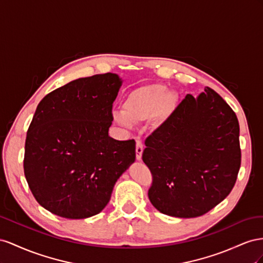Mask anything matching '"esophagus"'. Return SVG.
I'll list each match as a JSON object with an SVG mask.
<instances>
[{
    "mask_svg": "<svg viewBox=\"0 0 263 263\" xmlns=\"http://www.w3.org/2000/svg\"><path fill=\"white\" fill-rule=\"evenodd\" d=\"M143 142L140 139H137V146H136V153H137V160H141L142 159V153H143Z\"/></svg>",
    "mask_w": 263,
    "mask_h": 263,
    "instance_id": "34e87169",
    "label": "esophagus"
}]
</instances>
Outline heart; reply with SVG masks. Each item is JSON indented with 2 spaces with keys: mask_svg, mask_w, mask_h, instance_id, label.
<instances>
[{
  "mask_svg": "<svg viewBox=\"0 0 263 263\" xmlns=\"http://www.w3.org/2000/svg\"><path fill=\"white\" fill-rule=\"evenodd\" d=\"M177 102L176 92L167 90L163 84L141 86L125 96L122 111H116L114 119L117 123L124 126L144 122L146 120H151L155 126H159L174 114Z\"/></svg>",
  "mask_w": 263,
  "mask_h": 263,
  "instance_id": "obj_1",
  "label": "heart"
}]
</instances>
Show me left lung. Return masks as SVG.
<instances>
[{"mask_svg":"<svg viewBox=\"0 0 263 263\" xmlns=\"http://www.w3.org/2000/svg\"><path fill=\"white\" fill-rule=\"evenodd\" d=\"M142 160L152 174L148 198L162 214L193 218L226 198L241 164L239 122L209 87L187 95L166 122L145 140Z\"/></svg>","mask_w":263,"mask_h":263,"instance_id":"left-lung-1","label":"left lung"}]
</instances>
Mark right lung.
<instances>
[{"instance_id": "1", "label": "right lung", "mask_w": 263, "mask_h": 263, "mask_svg": "<svg viewBox=\"0 0 263 263\" xmlns=\"http://www.w3.org/2000/svg\"><path fill=\"white\" fill-rule=\"evenodd\" d=\"M121 82L111 72L79 78L37 106L26 134L24 174L35 199L50 213L68 219L99 214L136 160V141L108 134Z\"/></svg>"}]
</instances>
